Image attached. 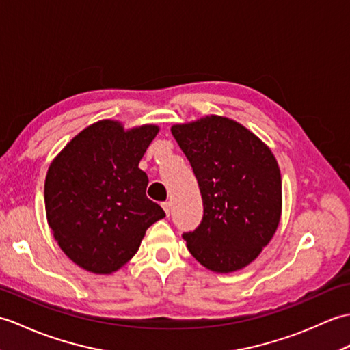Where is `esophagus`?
Segmentation results:
<instances>
[{
  "mask_svg": "<svg viewBox=\"0 0 350 350\" xmlns=\"http://www.w3.org/2000/svg\"><path fill=\"white\" fill-rule=\"evenodd\" d=\"M161 206H163V209H165V213H166V215L169 217L170 211H172V204H170V202H163V204H161Z\"/></svg>",
  "mask_w": 350,
  "mask_h": 350,
  "instance_id": "esophagus-1",
  "label": "esophagus"
}]
</instances>
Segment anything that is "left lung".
I'll return each mask as SVG.
<instances>
[{
  "label": "left lung",
  "mask_w": 350,
  "mask_h": 350,
  "mask_svg": "<svg viewBox=\"0 0 350 350\" xmlns=\"http://www.w3.org/2000/svg\"><path fill=\"white\" fill-rule=\"evenodd\" d=\"M204 202V219L183 238L200 265L234 273L273 239L282 217V175L269 146L226 116L175 124Z\"/></svg>",
  "instance_id": "8db88e82"
}]
</instances>
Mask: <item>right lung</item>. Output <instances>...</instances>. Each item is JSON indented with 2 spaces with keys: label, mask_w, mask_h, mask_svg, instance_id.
<instances>
[{
  "label": "right lung",
  "mask_w": 350,
  "mask_h": 350,
  "mask_svg": "<svg viewBox=\"0 0 350 350\" xmlns=\"http://www.w3.org/2000/svg\"><path fill=\"white\" fill-rule=\"evenodd\" d=\"M159 126L124 129L102 120L77 133L52 160L44 208L61 250L92 274H112L133 258L145 232L165 217L146 198L139 161Z\"/></svg>",
  "instance_id": "1"
}]
</instances>
